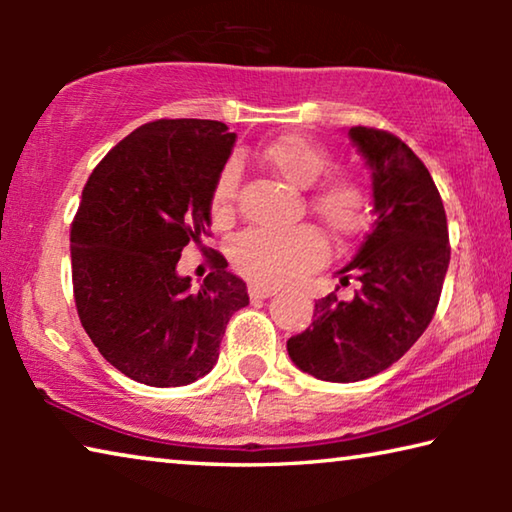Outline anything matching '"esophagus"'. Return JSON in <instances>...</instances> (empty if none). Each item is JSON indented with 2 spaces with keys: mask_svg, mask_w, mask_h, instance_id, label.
Segmentation results:
<instances>
[{
  "mask_svg": "<svg viewBox=\"0 0 512 512\" xmlns=\"http://www.w3.org/2000/svg\"><path fill=\"white\" fill-rule=\"evenodd\" d=\"M248 293H250V298H253V300H264V298L275 296L277 289H275V287H268V284L253 282V284H250V287H248Z\"/></svg>",
  "mask_w": 512,
  "mask_h": 512,
  "instance_id": "esophagus-1",
  "label": "esophagus"
}]
</instances>
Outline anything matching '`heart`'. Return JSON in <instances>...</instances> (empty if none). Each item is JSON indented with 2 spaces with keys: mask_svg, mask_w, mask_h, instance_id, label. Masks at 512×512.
Here are the masks:
<instances>
[{
  "mask_svg": "<svg viewBox=\"0 0 512 512\" xmlns=\"http://www.w3.org/2000/svg\"><path fill=\"white\" fill-rule=\"evenodd\" d=\"M262 162L289 185L307 189L329 169V153L323 146L300 135H287L268 144ZM239 185V167L225 164L212 192V216L216 221L228 219L235 210ZM309 205L329 232L336 237H350L366 223L368 201L359 180L350 176H329L323 180ZM230 257L241 273L259 284H282L309 271L325 257V241L311 225L289 230L253 228L232 239Z\"/></svg>",
  "mask_w": 512,
  "mask_h": 512,
  "instance_id": "b5f03b06",
  "label": "heart"
}]
</instances>
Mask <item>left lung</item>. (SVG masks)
I'll return each instance as SVG.
<instances>
[{
  "mask_svg": "<svg viewBox=\"0 0 512 512\" xmlns=\"http://www.w3.org/2000/svg\"><path fill=\"white\" fill-rule=\"evenodd\" d=\"M348 137L370 169L375 223L336 275L359 287L350 300L320 298L314 323L287 341L302 372L339 384L377 375L420 339L449 266L445 207L422 160L377 128L352 126Z\"/></svg>",
  "mask_w": 512,
  "mask_h": 512,
  "instance_id": "1",
  "label": "left lung"
}]
</instances>
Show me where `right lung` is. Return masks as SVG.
<instances>
[{
    "label": "right lung",
    "instance_id": "add662e5",
    "mask_svg": "<svg viewBox=\"0 0 512 512\" xmlns=\"http://www.w3.org/2000/svg\"><path fill=\"white\" fill-rule=\"evenodd\" d=\"M237 135L223 121L158 119L124 137L83 187L69 250L79 318L101 357L140 384L205 377L230 316L248 305L221 253L201 287L178 271L201 244Z\"/></svg>",
    "mask_w": 512,
    "mask_h": 512
}]
</instances>
